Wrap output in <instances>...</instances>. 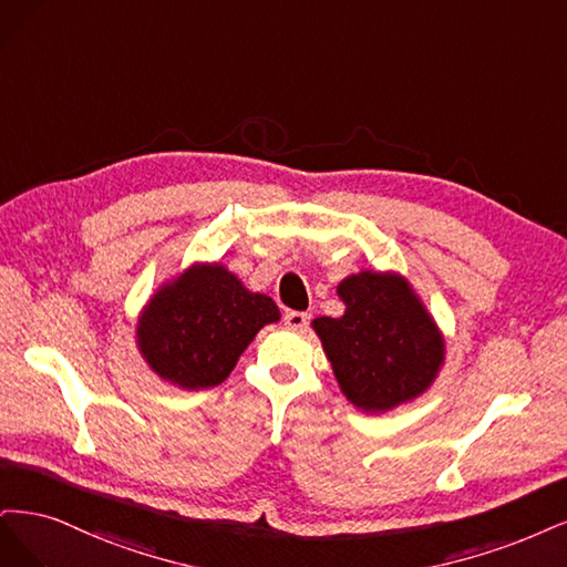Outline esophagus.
I'll return each instance as SVG.
<instances>
[{"label": "esophagus", "mask_w": 567, "mask_h": 567, "mask_svg": "<svg viewBox=\"0 0 567 567\" xmlns=\"http://www.w3.org/2000/svg\"><path fill=\"white\" fill-rule=\"evenodd\" d=\"M308 320H310V316L301 313V310H289V313L285 316V324L289 327V330H303Z\"/></svg>", "instance_id": "esophagus-1"}]
</instances>
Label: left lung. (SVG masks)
Segmentation results:
<instances>
[{
    "mask_svg": "<svg viewBox=\"0 0 567 567\" xmlns=\"http://www.w3.org/2000/svg\"><path fill=\"white\" fill-rule=\"evenodd\" d=\"M337 295L343 316L310 327L346 400L364 414H386L424 395L445 364V334L410 280L362 268Z\"/></svg>",
    "mask_w": 567,
    "mask_h": 567,
    "instance_id": "1",
    "label": "left lung"
}]
</instances>
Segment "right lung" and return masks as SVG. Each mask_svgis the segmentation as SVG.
Here are the masks:
<instances>
[{
    "label": "right lung",
    "mask_w": 567,
    "mask_h": 567,
    "mask_svg": "<svg viewBox=\"0 0 567 567\" xmlns=\"http://www.w3.org/2000/svg\"><path fill=\"white\" fill-rule=\"evenodd\" d=\"M278 320L276 301L224 264L193 261L141 308L136 349L169 386L203 391L226 381L259 330Z\"/></svg>",
    "instance_id": "obj_1"
}]
</instances>
